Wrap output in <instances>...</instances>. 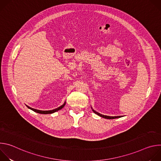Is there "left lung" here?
Returning a JSON list of instances; mask_svg holds the SVG:
<instances>
[{"mask_svg":"<svg viewBox=\"0 0 161 161\" xmlns=\"http://www.w3.org/2000/svg\"><path fill=\"white\" fill-rule=\"evenodd\" d=\"M92 111H94V113L97 114V115H99V116H100V117H103V118L107 119H117V118H120V117H121L120 116H117V117H110V116H106V115H104V114H100L99 113H98V112L96 111H95V110H94L93 109H92Z\"/></svg>","mask_w":161,"mask_h":161,"instance_id":"left-lung-1","label":"left lung"}]
</instances>
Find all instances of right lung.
I'll return each instance as SVG.
<instances>
[{
    "mask_svg": "<svg viewBox=\"0 0 161 161\" xmlns=\"http://www.w3.org/2000/svg\"><path fill=\"white\" fill-rule=\"evenodd\" d=\"M65 102L64 103V104H62V105L60 106V107H58V108H56V109H52V110H48V111L39 110V109H36L32 108L29 107V106H27V105H26V106H27V107L28 108H29V109H31V110H32V111H35V112H36V113H41V114H52V113H55V112H56V111H57L61 109L62 108H63L64 106H65Z\"/></svg>",
    "mask_w": 161,
    "mask_h": 161,
    "instance_id": "add662e5",
    "label": "right lung"
}]
</instances>
